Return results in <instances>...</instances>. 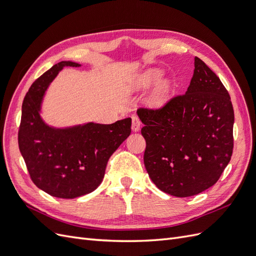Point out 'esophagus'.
I'll return each instance as SVG.
<instances>
[{
	"mask_svg": "<svg viewBox=\"0 0 256 256\" xmlns=\"http://www.w3.org/2000/svg\"><path fill=\"white\" fill-rule=\"evenodd\" d=\"M141 126H142V122L140 118H138V116H132V130L136 132V131L141 129Z\"/></svg>",
	"mask_w": 256,
	"mask_h": 256,
	"instance_id": "obj_1",
	"label": "esophagus"
}]
</instances>
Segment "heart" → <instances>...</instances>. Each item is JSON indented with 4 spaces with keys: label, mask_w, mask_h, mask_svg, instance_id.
I'll return each mask as SVG.
<instances>
[{
    "label": "heart",
    "mask_w": 256,
    "mask_h": 256,
    "mask_svg": "<svg viewBox=\"0 0 256 256\" xmlns=\"http://www.w3.org/2000/svg\"><path fill=\"white\" fill-rule=\"evenodd\" d=\"M161 76H162V72L160 69L158 68L148 69V70L144 72L140 76H138V85L143 88H148L157 80H159ZM170 95H171V82H170L168 79L162 80L157 84L156 88H154L152 92V102L157 106H164L168 100Z\"/></svg>",
    "instance_id": "heart-1"
}]
</instances>
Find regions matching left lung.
<instances>
[{"mask_svg":"<svg viewBox=\"0 0 256 256\" xmlns=\"http://www.w3.org/2000/svg\"><path fill=\"white\" fill-rule=\"evenodd\" d=\"M136 113L144 124L146 171L161 191L187 198L218 182L233 154L234 110L228 92L202 60L194 58L186 94Z\"/></svg>","mask_w":256,"mask_h":256,"instance_id":"1","label":"left lung"}]
</instances>
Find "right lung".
I'll return each mask as SVG.
<instances>
[{
  "label": "right lung",
  "instance_id": "add662e5",
  "mask_svg": "<svg viewBox=\"0 0 256 256\" xmlns=\"http://www.w3.org/2000/svg\"><path fill=\"white\" fill-rule=\"evenodd\" d=\"M79 67L63 60L52 66L30 88L22 104L19 150L30 180L48 194L74 198L102 184L108 160L131 132V118L110 125L88 122L54 128L40 118L42 97L64 67Z\"/></svg>",
  "mask_w": 256,
  "mask_h": 256
}]
</instances>
